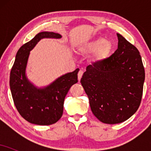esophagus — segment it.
Masks as SVG:
<instances>
[{"label": "esophagus", "instance_id": "34e87169", "mask_svg": "<svg viewBox=\"0 0 151 151\" xmlns=\"http://www.w3.org/2000/svg\"><path fill=\"white\" fill-rule=\"evenodd\" d=\"M83 73H84V72H83L82 70H79V72H78V79H79V80L81 79V77H82Z\"/></svg>", "mask_w": 151, "mask_h": 151}]
</instances>
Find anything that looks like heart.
<instances>
[{
  "mask_svg": "<svg viewBox=\"0 0 151 151\" xmlns=\"http://www.w3.org/2000/svg\"><path fill=\"white\" fill-rule=\"evenodd\" d=\"M111 47V45L109 41H104L103 38H97L83 45L79 48V51L84 54L96 51V58L98 60H102L108 55Z\"/></svg>",
  "mask_w": 151,
  "mask_h": 151,
  "instance_id": "heart-1",
  "label": "heart"
}]
</instances>
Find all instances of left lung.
<instances>
[{"label":"left lung","instance_id":"1","mask_svg":"<svg viewBox=\"0 0 151 151\" xmlns=\"http://www.w3.org/2000/svg\"><path fill=\"white\" fill-rule=\"evenodd\" d=\"M118 49L87 66L81 84L91 111L101 122H124L136 112L143 95L145 70L138 49L117 33Z\"/></svg>","mask_w":151,"mask_h":151}]
</instances>
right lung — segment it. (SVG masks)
I'll use <instances>...</instances> for the list:
<instances>
[{
	"instance_id": "add662e5",
	"label": "right lung",
	"mask_w": 151,
	"mask_h": 151,
	"mask_svg": "<svg viewBox=\"0 0 151 151\" xmlns=\"http://www.w3.org/2000/svg\"><path fill=\"white\" fill-rule=\"evenodd\" d=\"M61 35L41 32L36 35L17 52L10 71V88L15 106L19 114L28 122L37 125H51L58 121L63 114L65 98L70 87L78 81L79 69L67 73L50 85L37 88L26 76L30 52L43 38L60 39Z\"/></svg>"
}]
</instances>
